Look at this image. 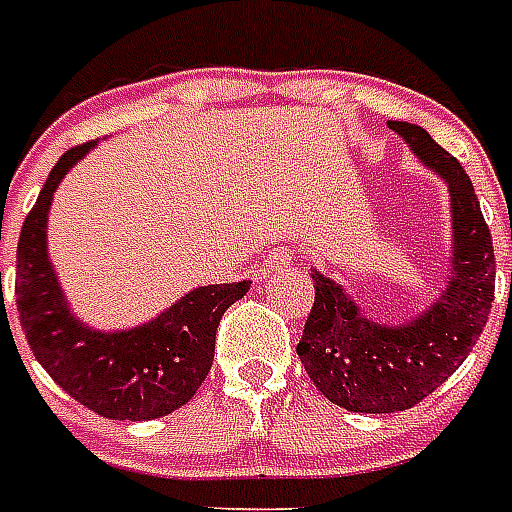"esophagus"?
<instances>
[{
	"label": "esophagus",
	"instance_id": "obj_1",
	"mask_svg": "<svg viewBox=\"0 0 512 512\" xmlns=\"http://www.w3.org/2000/svg\"><path fill=\"white\" fill-rule=\"evenodd\" d=\"M292 257H295V249L290 247H276L271 255L263 260V271L273 273V271H284V268H290Z\"/></svg>",
	"mask_w": 512,
	"mask_h": 512
}]
</instances>
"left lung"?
I'll return each mask as SVG.
<instances>
[{
  "label": "left lung",
  "instance_id": "8db88e82",
  "mask_svg": "<svg viewBox=\"0 0 512 512\" xmlns=\"http://www.w3.org/2000/svg\"><path fill=\"white\" fill-rule=\"evenodd\" d=\"M386 126L403 136L416 158L448 185L451 279L419 317L384 325L370 319L341 284L317 268L311 271L314 306L298 357L319 392L354 413L405 411L448 381L481 338L497 279L489 225L459 161L421 126L405 120H389Z\"/></svg>",
  "mask_w": 512,
  "mask_h": 512
}]
</instances>
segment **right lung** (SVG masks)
Segmentation results:
<instances>
[{"label": "right lung", "mask_w": 512, "mask_h": 512, "mask_svg": "<svg viewBox=\"0 0 512 512\" xmlns=\"http://www.w3.org/2000/svg\"><path fill=\"white\" fill-rule=\"evenodd\" d=\"M96 142L64 152L29 212L18 241L15 298L31 351L66 395L99 416L150 421L177 411L198 392L214 360L222 314L252 282L195 287L163 314L131 330H93L74 317L48 257L53 193Z\"/></svg>", "instance_id": "1"}]
</instances>
